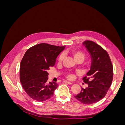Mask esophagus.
<instances>
[{
	"label": "esophagus",
	"instance_id": "34e87169",
	"mask_svg": "<svg viewBox=\"0 0 125 125\" xmlns=\"http://www.w3.org/2000/svg\"><path fill=\"white\" fill-rule=\"evenodd\" d=\"M63 83H65L68 84H73V83H71V82H69V81H63Z\"/></svg>",
	"mask_w": 125,
	"mask_h": 125
}]
</instances>
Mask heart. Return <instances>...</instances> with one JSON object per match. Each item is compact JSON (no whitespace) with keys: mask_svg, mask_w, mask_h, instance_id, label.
Instances as JSON below:
<instances>
[{"mask_svg":"<svg viewBox=\"0 0 125 125\" xmlns=\"http://www.w3.org/2000/svg\"><path fill=\"white\" fill-rule=\"evenodd\" d=\"M70 54L73 55V58L78 62H81L82 60H83L85 56L84 52L80 50H73L70 52ZM64 57H65V56H64L63 53H61L59 55L58 58V62L59 63H62L63 62ZM82 66L86 70L90 69L92 66V63L90 62H87L83 64ZM66 77L68 80H73L75 78V75L73 73H66Z\"/></svg>","mask_w":125,"mask_h":125,"instance_id":"obj_1","label":"heart"}]
</instances>
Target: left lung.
Listing matches in <instances>:
<instances>
[{
    "mask_svg": "<svg viewBox=\"0 0 125 125\" xmlns=\"http://www.w3.org/2000/svg\"><path fill=\"white\" fill-rule=\"evenodd\" d=\"M92 56V66L83 80L88 84L81 88V92L74 97L84 104L96 103L106 95L111 85L113 68L107 52L91 41L83 42Z\"/></svg>",
    "mask_w": 125,
    "mask_h": 125,
    "instance_id": "8db88e82",
    "label": "left lung"
}]
</instances>
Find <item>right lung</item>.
<instances>
[{
	"instance_id": "obj_1",
	"label": "right lung",
	"mask_w": 125,
	"mask_h": 125,
	"mask_svg": "<svg viewBox=\"0 0 125 125\" xmlns=\"http://www.w3.org/2000/svg\"><path fill=\"white\" fill-rule=\"evenodd\" d=\"M63 46L46 43L34 45L26 52L20 63V80L23 89L32 99L43 102L54 95L58 84L48 82L47 71L55 65Z\"/></svg>"
}]
</instances>
